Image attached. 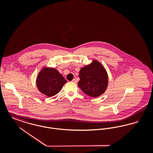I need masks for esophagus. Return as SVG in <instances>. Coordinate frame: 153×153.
I'll return each instance as SVG.
<instances>
[{
	"label": "esophagus",
	"mask_w": 153,
	"mask_h": 153,
	"mask_svg": "<svg viewBox=\"0 0 153 153\" xmlns=\"http://www.w3.org/2000/svg\"><path fill=\"white\" fill-rule=\"evenodd\" d=\"M72 82H74V83H77V80H76V79H73L72 81Z\"/></svg>",
	"instance_id": "obj_1"
}]
</instances>
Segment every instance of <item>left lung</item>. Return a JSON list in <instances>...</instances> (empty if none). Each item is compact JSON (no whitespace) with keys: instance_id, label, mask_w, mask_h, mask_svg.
Returning <instances> with one entry per match:
<instances>
[{"instance_id":"left-lung-1","label":"left lung","mask_w":153,"mask_h":153,"mask_svg":"<svg viewBox=\"0 0 153 153\" xmlns=\"http://www.w3.org/2000/svg\"><path fill=\"white\" fill-rule=\"evenodd\" d=\"M79 77L78 86L84 93L92 97L102 95L108 87L107 71L97 59H94L91 64L81 68Z\"/></svg>"}]
</instances>
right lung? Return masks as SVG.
<instances>
[{"instance_id":"obj_1","label":"right lung","mask_w":153,"mask_h":153,"mask_svg":"<svg viewBox=\"0 0 153 153\" xmlns=\"http://www.w3.org/2000/svg\"><path fill=\"white\" fill-rule=\"evenodd\" d=\"M67 81L56 69L44 66L38 74L36 87L42 94L48 97L57 95Z\"/></svg>"}]
</instances>
